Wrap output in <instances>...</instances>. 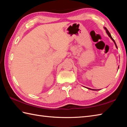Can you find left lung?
<instances>
[{
  "label": "left lung",
  "mask_w": 127,
  "mask_h": 127,
  "mask_svg": "<svg viewBox=\"0 0 127 127\" xmlns=\"http://www.w3.org/2000/svg\"><path fill=\"white\" fill-rule=\"evenodd\" d=\"M104 29H105V30H106V33L107 34V35H108L110 37V38L111 39V40H112V41H114V44H115V46H116V47L117 48H117V45H116V42H115V40H114V39H113L112 37V36H111V34H110V33H109V32L108 31V30H107V29H106V28H105V27H104ZM118 68H119V66H118ZM86 88H87V87H86ZM87 88L88 89V90H93V91H98V90H94V89H91V88Z\"/></svg>",
  "instance_id": "1"
}]
</instances>
